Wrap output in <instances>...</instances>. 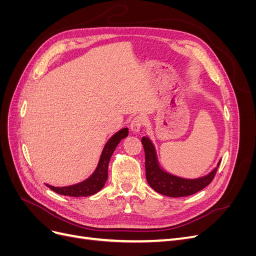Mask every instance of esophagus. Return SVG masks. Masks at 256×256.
I'll use <instances>...</instances> for the list:
<instances>
[{
	"instance_id": "obj_1",
	"label": "esophagus",
	"mask_w": 256,
	"mask_h": 256,
	"mask_svg": "<svg viewBox=\"0 0 256 256\" xmlns=\"http://www.w3.org/2000/svg\"><path fill=\"white\" fill-rule=\"evenodd\" d=\"M143 125H144L143 118H141V116H136V118L132 120V122H131V124H130V129L134 134H138V131L141 130V128L143 127Z\"/></svg>"
}]
</instances>
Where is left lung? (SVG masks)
<instances>
[{
  "label": "left lung",
  "instance_id": "left-lung-1",
  "mask_svg": "<svg viewBox=\"0 0 256 256\" xmlns=\"http://www.w3.org/2000/svg\"><path fill=\"white\" fill-rule=\"evenodd\" d=\"M142 144L145 152L146 180L150 187L160 194L171 198L188 196L204 189L210 184L216 176L220 161L214 170L204 177L196 180H186L162 171L158 164L156 150L148 138H142Z\"/></svg>",
  "mask_w": 256,
  "mask_h": 256
}]
</instances>
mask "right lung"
I'll return each mask as SVG.
<instances>
[{"mask_svg":"<svg viewBox=\"0 0 256 256\" xmlns=\"http://www.w3.org/2000/svg\"><path fill=\"white\" fill-rule=\"evenodd\" d=\"M129 134L128 128H124L116 132L109 141L106 142L104 148L102 150V157H100L99 164L92 175L80 184L68 186V187H53V186L47 184L52 191L58 193L62 196H90L95 194L99 190H102L108 180V166L113 152L115 150L116 146L118 145L120 140L125 138Z\"/></svg>","mask_w":256,"mask_h":256,"instance_id":"obj_1","label":"right lung"}]
</instances>
